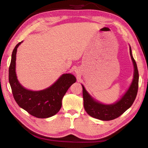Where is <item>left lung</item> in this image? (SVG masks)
<instances>
[{
  "label": "left lung",
  "mask_w": 148,
  "mask_h": 148,
  "mask_svg": "<svg viewBox=\"0 0 148 148\" xmlns=\"http://www.w3.org/2000/svg\"><path fill=\"white\" fill-rule=\"evenodd\" d=\"M130 53L135 68L133 79L130 87L118 102L112 105H105L96 102L89 96L82 85L84 109L92 117L104 121L114 120L123 114L135 101L138 89L139 73L136 63L132 56L131 47H130Z\"/></svg>",
  "instance_id": "left-lung-1"
}]
</instances>
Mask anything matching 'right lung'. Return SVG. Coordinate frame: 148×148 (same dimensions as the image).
<instances>
[{"mask_svg": "<svg viewBox=\"0 0 148 148\" xmlns=\"http://www.w3.org/2000/svg\"><path fill=\"white\" fill-rule=\"evenodd\" d=\"M17 44L12 52L8 70V79L13 96L16 102L30 115L39 119L51 117L56 115L62 107V98L71 85L76 82V78L71 74L62 75L51 87L39 91L26 89L19 83L15 73V60Z\"/></svg>", "mask_w": 148, "mask_h": 148, "instance_id": "1", "label": "right lung"}]
</instances>
